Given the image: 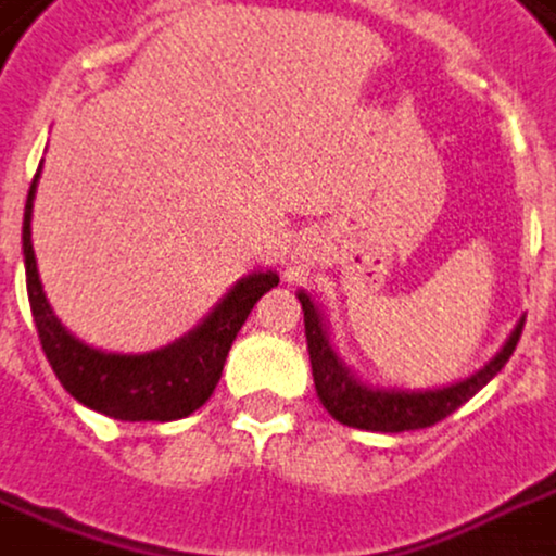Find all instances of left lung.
I'll list each match as a JSON object with an SVG mask.
<instances>
[{
    "instance_id": "1",
    "label": "left lung",
    "mask_w": 556,
    "mask_h": 556,
    "mask_svg": "<svg viewBox=\"0 0 556 556\" xmlns=\"http://www.w3.org/2000/svg\"><path fill=\"white\" fill-rule=\"evenodd\" d=\"M296 300L303 305L305 318V342H308V357H312V376H315V391L321 397L324 409L349 428H364V431H416L446 419L450 413L475 397L490 379H493L508 357L517 349V339L523 333V318L514 324L511 337L495 352L480 370L465 376L459 382H450L441 389H382L357 379L345 361L339 357L337 345L330 339V327L324 321L321 308L315 300L300 290Z\"/></svg>"
}]
</instances>
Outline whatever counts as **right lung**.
Masks as SVG:
<instances>
[{"mask_svg": "<svg viewBox=\"0 0 556 556\" xmlns=\"http://www.w3.org/2000/svg\"><path fill=\"white\" fill-rule=\"evenodd\" d=\"M39 174L42 165L29 182L24 207L26 293H29V308L42 352L51 370L61 379V386L78 404L122 422H170L195 413L217 389L223 364L241 324L248 321L256 300L266 290L278 287V275L271 269L244 275L207 312L204 321L195 324L186 337L174 339L165 349L143 355H122V352H103L94 345H85L54 315L36 269L29 223H33V199H36Z\"/></svg>", "mask_w": 556, "mask_h": 556, "instance_id": "right-lung-1", "label": "right lung"}]
</instances>
